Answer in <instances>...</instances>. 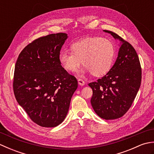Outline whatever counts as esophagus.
<instances>
[{
  "mask_svg": "<svg viewBox=\"0 0 154 154\" xmlns=\"http://www.w3.org/2000/svg\"><path fill=\"white\" fill-rule=\"evenodd\" d=\"M78 83H79V85H81V86H83L84 85H85V81L83 80V79H78Z\"/></svg>",
  "mask_w": 154,
  "mask_h": 154,
  "instance_id": "34e87169",
  "label": "esophagus"
}]
</instances>
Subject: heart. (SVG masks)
Here are the masks:
<instances>
[{"mask_svg":"<svg viewBox=\"0 0 154 154\" xmlns=\"http://www.w3.org/2000/svg\"><path fill=\"white\" fill-rule=\"evenodd\" d=\"M71 50L72 52L61 51L59 55V61L65 69L75 71L82 61L85 66L79 73H92L97 77L110 71L116 53L112 42L101 37L84 38L72 44Z\"/></svg>","mask_w":154,"mask_h":154,"instance_id":"heart-1","label":"heart"}]
</instances>
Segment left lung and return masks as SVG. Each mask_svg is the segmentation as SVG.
<instances>
[{
    "instance_id": "obj_1",
    "label": "left lung",
    "mask_w": 154,
    "mask_h": 154,
    "mask_svg": "<svg viewBox=\"0 0 154 154\" xmlns=\"http://www.w3.org/2000/svg\"><path fill=\"white\" fill-rule=\"evenodd\" d=\"M120 42L116 60L110 71L89 86L93 90L91 103L101 119L114 120L122 117L131 106L141 85L142 69L136 50L128 42L109 30Z\"/></svg>"
}]
</instances>
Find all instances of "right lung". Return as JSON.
Here are the masks:
<instances>
[{"instance_id":"1","label":"right lung","mask_w":154,"mask_h":154,"mask_svg":"<svg viewBox=\"0 0 154 154\" xmlns=\"http://www.w3.org/2000/svg\"><path fill=\"white\" fill-rule=\"evenodd\" d=\"M68 38L65 33L38 38L19 54L14 69L13 89L18 104L39 126L52 128L67 116L77 79L59 61Z\"/></svg>"}]
</instances>
